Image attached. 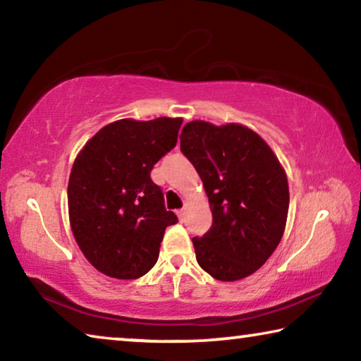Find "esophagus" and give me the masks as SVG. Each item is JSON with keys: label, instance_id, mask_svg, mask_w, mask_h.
Listing matches in <instances>:
<instances>
[{"label": "esophagus", "instance_id": "1", "mask_svg": "<svg viewBox=\"0 0 361 361\" xmlns=\"http://www.w3.org/2000/svg\"><path fill=\"white\" fill-rule=\"evenodd\" d=\"M175 213H176V216H178L180 221H183V219H185V215H186V210H185V209H180V210H176Z\"/></svg>", "mask_w": 361, "mask_h": 361}]
</instances>
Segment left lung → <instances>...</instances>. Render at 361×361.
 I'll list each match as a JSON object with an SVG mask.
<instances>
[{"mask_svg": "<svg viewBox=\"0 0 361 361\" xmlns=\"http://www.w3.org/2000/svg\"><path fill=\"white\" fill-rule=\"evenodd\" d=\"M180 142L213 215L212 228L192 239L195 259L221 282L252 276L282 240L288 216V180L279 159L240 124L188 122Z\"/></svg>", "mask_w": 361, "mask_h": 361, "instance_id": "obj_1", "label": "left lung"}]
</instances>
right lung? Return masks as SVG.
<instances>
[{
	"mask_svg": "<svg viewBox=\"0 0 361 361\" xmlns=\"http://www.w3.org/2000/svg\"><path fill=\"white\" fill-rule=\"evenodd\" d=\"M181 124V118L116 121L97 132L73 164V235L90 264L108 277L145 276L159 258L166 228L178 223L151 170L175 148Z\"/></svg>",
	"mask_w": 361,
	"mask_h": 361,
	"instance_id": "add662e5",
	"label": "right lung"
}]
</instances>
